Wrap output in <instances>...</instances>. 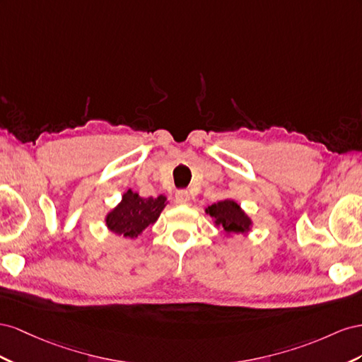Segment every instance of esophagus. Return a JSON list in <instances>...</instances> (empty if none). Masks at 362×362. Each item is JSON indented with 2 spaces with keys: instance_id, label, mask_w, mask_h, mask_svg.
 Returning <instances> with one entry per match:
<instances>
[{
  "instance_id": "34e87169",
  "label": "esophagus",
  "mask_w": 362,
  "mask_h": 362,
  "mask_svg": "<svg viewBox=\"0 0 362 362\" xmlns=\"http://www.w3.org/2000/svg\"><path fill=\"white\" fill-rule=\"evenodd\" d=\"M175 202H177L179 204H188L191 202L188 191H177V192H175Z\"/></svg>"
}]
</instances>
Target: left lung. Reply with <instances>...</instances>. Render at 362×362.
Masks as SVG:
<instances>
[{
  "mask_svg": "<svg viewBox=\"0 0 362 362\" xmlns=\"http://www.w3.org/2000/svg\"><path fill=\"white\" fill-rule=\"evenodd\" d=\"M216 224H221L226 233H245L250 230V218L247 216L238 203L233 200H223L208 206L206 209Z\"/></svg>",
  "mask_w": 362,
  "mask_h": 362,
  "instance_id": "8db88e82",
  "label": "left lung"
}]
</instances>
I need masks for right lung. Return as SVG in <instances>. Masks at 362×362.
<instances>
[{
  "instance_id": "1",
  "label": "right lung",
  "mask_w": 362,
  "mask_h": 362,
  "mask_svg": "<svg viewBox=\"0 0 362 362\" xmlns=\"http://www.w3.org/2000/svg\"><path fill=\"white\" fill-rule=\"evenodd\" d=\"M165 202L167 199L163 195L156 199H142L136 192L129 189L124 194L122 202L107 215L106 223L109 230L126 238H136L146 227L158 220L165 208Z\"/></svg>"
}]
</instances>
